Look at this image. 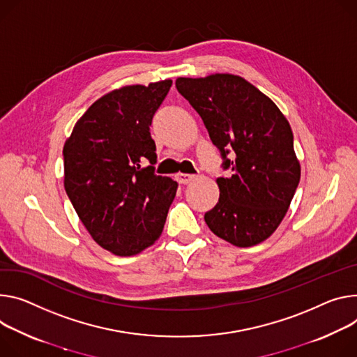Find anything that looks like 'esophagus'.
Here are the masks:
<instances>
[{"label": "esophagus", "instance_id": "1", "mask_svg": "<svg viewBox=\"0 0 357 357\" xmlns=\"http://www.w3.org/2000/svg\"><path fill=\"white\" fill-rule=\"evenodd\" d=\"M195 178H197L195 175H190V174H178V175H176L178 182H179V183H183V185L190 183Z\"/></svg>", "mask_w": 357, "mask_h": 357}]
</instances>
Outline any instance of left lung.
Returning a JSON list of instances; mask_svg holds the SVG:
<instances>
[{
	"instance_id": "8db88e82",
	"label": "left lung",
	"mask_w": 357,
	"mask_h": 357,
	"mask_svg": "<svg viewBox=\"0 0 357 357\" xmlns=\"http://www.w3.org/2000/svg\"><path fill=\"white\" fill-rule=\"evenodd\" d=\"M175 85L201 115L223 169H231L216 179L219 201L205 213L206 225L239 248L264 242L280 225L301 181L287 119L269 96L238 75L178 78Z\"/></svg>"
}]
</instances>
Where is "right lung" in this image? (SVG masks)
<instances>
[{"instance_id": "right-lung-1", "label": "right lung", "mask_w": 357, "mask_h": 357, "mask_svg": "<svg viewBox=\"0 0 357 357\" xmlns=\"http://www.w3.org/2000/svg\"><path fill=\"white\" fill-rule=\"evenodd\" d=\"M171 85L165 79L105 93L63 145L67 195L92 239L118 256L155 243L176 195L175 181L155 175L156 146L149 132Z\"/></svg>"}]
</instances>
